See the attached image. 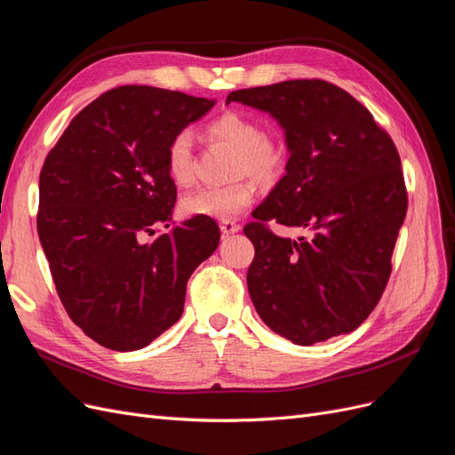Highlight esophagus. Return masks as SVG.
I'll use <instances>...</instances> for the list:
<instances>
[{
    "mask_svg": "<svg viewBox=\"0 0 455 455\" xmlns=\"http://www.w3.org/2000/svg\"><path fill=\"white\" fill-rule=\"evenodd\" d=\"M239 229H241V226H239L237 222H233V220H222V222H220V231H222L224 235L237 233Z\"/></svg>",
    "mask_w": 455,
    "mask_h": 455,
    "instance_id": "esophagus-1",
    "label": "esophagus"
}]
</instances>
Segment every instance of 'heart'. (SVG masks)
<instances>
[{
	"label": "heart",
	"mask_w": 455,
	"mask_h": 455,
	"mask_svg": "<svg viewBox=\"0 0 455 455\" xmlns=\"http://www.w3.org/2000/svg\"><path fill=\"white\" fill-rule=\"evenodd\" d=\"M211 143H220L235 150L233 177H252L259 184L275 182L286 167V150L276 139L265 135L261 122L239 111H228L205 128ZM165 169L177 186L194 180V140L188 132L177 133L165 152ZM254 184L243 179L220 188H197L180 199V209L188 216L231 220L252 205Z\"/></svg>",
	"instance_id": "obj_1"
}]
</instances>
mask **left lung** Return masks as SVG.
Here are the masks:
<instances>
[{
	"label": "left lung",
	"mask_w": 455,
	"mask_h": 455,
	"mask_svg": "<svg viewBox=\"0 0 455 455\" xmlns=\"http://www.w3.org/2000/svg\"><path fill=\"white\" fill-rule=\"evenodd\" d=\"M231 101L276 118L290 150L286 175L244 226L259 318L301 347L354 331L384 293L409 205L394 140L348 92L320 78L237 90ZM271 220L315 235L278 238Z\"/></svg>",
	"instance_id": "obj_1"
}]
</instances>
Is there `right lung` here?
Returning <instances> with one entry per match:
<instances>
[{"instance_id": "add662e5", "label": "right lung", "mask_w": 455, "mask_h": 455, "mask_svg": "<svg viewBox=\"0 0 455 455\" xmlns=\"http://www.w3.org/2000/svg\"><path fill=\"white\" fill-rule=\"evenodd\" d=\"M214 101L118 86L78 113L39 175L37 233L60 301L101 347L145 348L184 310L188 278L220 241L212 218L167 233L177 186L165 152Z\"/></svg>"}]
</instances>
